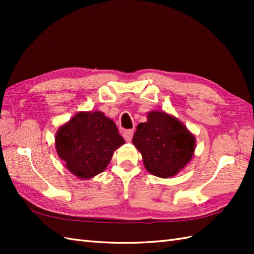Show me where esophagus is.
Returning <instances> with one entry per match:
<instances>
[{"label": "esophagus", "mask_w": 254, "mask_h": 254, "mask_svg": "<svg viewBox=\"0 0 254 254\" xmlns=\"http://www.w3.org/2000/svg\"><path fill=\"white\" fill-rule=\"evenodd\" d=\"M133 134H134V132L132 130H126L122 133V135H123L124 139H126L127 142H131V139L133 137Z\"/></svg>", "instance_id": "34e87169"}]
</instances>
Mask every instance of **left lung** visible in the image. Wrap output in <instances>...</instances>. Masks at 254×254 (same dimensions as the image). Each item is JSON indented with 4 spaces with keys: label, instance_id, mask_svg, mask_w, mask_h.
Listing matches in <instances>:
<instances>
[{
    "label": "left lung",
    "instance_id": "1",
    "mask_svg": "<svg viewBox=\"0 0 254 254\" xmlns=\"http://www.w3.org/2000/svg\"><path fill=\"white\" fill-rule=\"evenodd\" d=\"M132 143L149 174L165 179L185 169L195 150V136L185 124L157 110L149 111L147 121L138 124Z\"/></svg>",
    "mask_w": 254,
    "mask_h": 254
}]
</instances>
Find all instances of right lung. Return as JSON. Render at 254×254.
I'll return each instance as SVG.
<instances>
[{"instance_id":"1","label":"right lung","mask_w":254,"mask_h":254,"mask_svg":"<svg viewBox=\"0 0 254 254\" xmlns=\"http://www.w3.org/2000/svg\"><path fill=\"white\" fill-rule=\"evenodd\" d=\"M56 149L66 169L79 179H91L109 165L126 143L111 119L101 111H79L59 127Z\"/></svg>"}]
</instances>
